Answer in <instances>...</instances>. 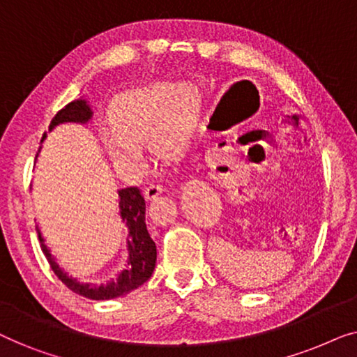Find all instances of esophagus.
<instances>
[{
	"mask_svg": "<svg viewBox=\"0 0 357 357\" xmlns=\"http://www.w3.org/2000/svg\"><path fill=\"white\" fill-rule=\"evenodd\" d=\"M160 193H162V188H160L159 185H155V183H151L144 188V198L146 199H154Z\"/></svg>",
	"mask_w": 357,
	"mask_h": 357,
	"instance_id": "34e87169",
	"label": "esophagus"
}]
</instances>
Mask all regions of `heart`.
<instances>
[{"instance_id":"obj_1","label":"heart","mask_w":357,"mask_h":357,"mask_svg":"<svg viewBox=\"0 0 357 357\" xmlns=\"http://www.w3.org/2000/svg\"><path fill=\"white\" fill-rule=\"evenodd\" d=\"M199 94L192 84L165 82L144 87L123 97L115 107L112 125L100 131L110 159L128 174L146 167L143 143L162 159L185 153L197 126Z\"/></svg>"}]
</instances>
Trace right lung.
Here are the masks:
<instances>
[{
    "mask_svg": "<svg viewBox=\"0 0 357 357\" xmlns=\"http://www.w3.org/2000/svg\"><path fill=\"white\" fill-rule=\"evenodd\" d=\"M91 116L92 110L84 99L73 100L65 107V109H61L55 116H53L48 130L52 131L56 125L65 123V121L86 123V121L91 120ZM43 138H45V133L42 136V139ZM119 197L121 222L125 224L126 232H128V236H126L128 258H126L125 270L116 276V280H112L110 282H107V284H82V282L75 280V278L68 276V273L63 271L60 265L55 261V258L52 257L50 248L45 245V241H43L42 234L37 227L38 242H40L43 255L47 257L53 273L58 276V280H61V282L68 287V289H71L73 292H76V294L79 296H84L87 299L107 301L114 299V297L128 294V292L136 289V287L144 284L154 271L158 252H155V243L149 236L148 227H146L144 197L141 195V190L138 187L121 188L119 190Z\"/></svg>",
    "mask_w": 357,
    "mask_h": 357,
    "instance_id": "obj_1",
    "label": "right lung"
}]
</instances>
